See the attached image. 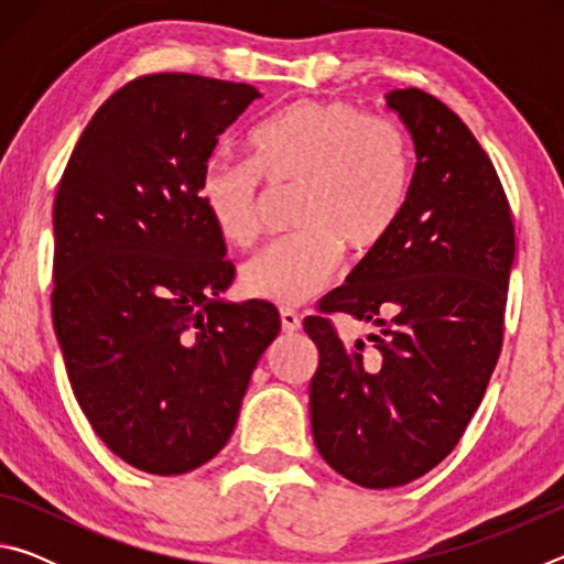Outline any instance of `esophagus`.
Masks as SVG:
<instances>
[{"mask_svg": "<svg viewBox=\"0 0 564 564\" xmlns=\"http://www.w3.org/2000/svg\"><path fill=\"white\" fill-rule=\"evenodd\" d=\"M281 328L283 333L301 330V316L293 308H281Z\"/></svg>", "mask_w": 564, "mask_h": 564, "instance_id": "esophagus-1", "label": "esophagus"}]
</instances>
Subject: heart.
Here are the masks:
<instances>
[{"label": "heart", "instance_id": "heart-1", "mask_svg": "<svg viewBox=\"0 0 564 564\" xmlns=\"http://www.w3.org/2000/svg\"><path fill=\"white\" fill-rule=\"evenodd\" d=\"M253 161L212 159L198 198L228 243L251 246L263 228L265 180L295 191L301 228L256 253L241 285L261 301L299 305L336 275L343 248L366 256L386 241L403 214L413 147L405 123L366 113L350 101H295L253 133Z\"/></svg>", "mask_w": 564, "mask_h": 564}]
</instances>
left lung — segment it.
Wrapping results in <instances>:
<instances>
[{
  "label": "left lung",
  "instance_id": "obj_1",
  "mask_svg": "<svg viewBox=\"0 0 564 564\" xmlns=\"http://www.w3.org/2000/svg\"><path fill=\"white\" fill-rule=\"evenodd\" d=\"M417 164L398 224L318 303L311 431L333 470L398 488L460 443L500 358L514 259L512 212L490 156L455 111L423 89L386 94ZM333 312L376 322L343 344Z\"/></svg>",
  "mask_w": 564,
  "mask_h": 564
}]
</instances>
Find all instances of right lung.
I'll use <instances>...</instances> for the list:
<instances>
[{"label":"right lung","mask_w":564,"mask_h":564,"mask_svg":"<svg viewBox=\"0 0 564 564\" xmlns=\"http://www.w3.org/2000/svg\"><path fill=\"white\" fill-rule=\"evenodd\" d=\"M251 84L147 74L76 141L54 198L52 318L76 403L123 463L184 475L231 437L281 330L271 303L218 301L236 269L198 198Z\"/></svg>","instance_id":"obj_1"}]
</instances>
